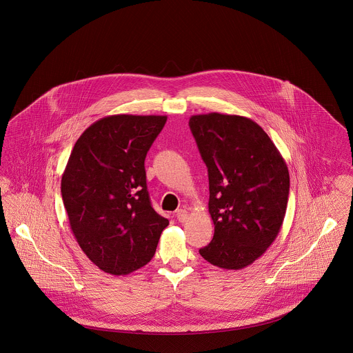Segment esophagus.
Returning a JSON list of instances; mask_svg holds the SVG:
<instances>
[{
    "mask_svg": "<svg viewBox=\"0 0 353 353\" xmlns=\"http://www.w3.org/2000/svg\"><path fill=\"white\" fill-rule=\"evenodd\" d=\"M176 216H177V219H179L180 222H185V221L188 219V217H189V214H188V212H186L185 209H180V210H177Z\"/></svg>",
    "mask_w": 353,
    "mask_h": 353,
    "instance_id": "obj_1",
    "label": "esophagus"
}]
</instances>
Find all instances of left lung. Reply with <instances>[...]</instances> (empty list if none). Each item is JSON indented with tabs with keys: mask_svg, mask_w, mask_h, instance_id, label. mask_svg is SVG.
<instances>
[{
	"mask_svg": "<svg viewBox=\"0 0 353 353\" xmlns=\"http://www.w3.org/2000/svg\"><path fill=\"white\" fill-rule=\"evenodd\" d=\"M189 127L208 167L214 223L200 254L219 269L248 268L281 232L290 190L285 159L252 119L210 112L190 117Z\"/></svg>",
	"mask_w": 353,
	"mask_h": 353,
	"instance_id": "obj_1",
	"label": "left lung"
}]
</instances>
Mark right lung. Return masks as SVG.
<instances>
[{"instance_id": "1", "label": "right lung", "mask_w": 353, "mask_h": 353, "mask_svg": "<svg viewBox=\"0 0 353 353\" xmlns=\"http://www.w3.org/2000/svg\"><path fill=\"white\" fill-rule=\"evenodd\" d=\"M167 117L111 115L77 140L61 192L71 232L88 259L127 275L154 255L169 221L154 212L144 160Z\"/></svg>"}]
</instances>
